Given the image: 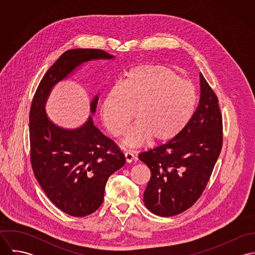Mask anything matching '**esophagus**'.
I'll return each instance as SVG.
<instances>
[{
  "mask_svg": "<svg viewBox=\"0 0 255 255\" xmlns=\"http://www.w3.org/2000/svg\"><path fill=\"white\" fill-rule=\"evenodd\" d=\"M125 157H126V161H127L128 163H131V162L134 160V158H135L134 154H133L132 152H130V151H127V152L125 153Z\"/></svg>",
  "mask_w": 255,
  "mask_h": 255,
  "instance_id": "esophagus-1",
  "label": "esophagus"
}]
</instances>
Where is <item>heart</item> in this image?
I'll return each instance as SVG.
<instances>
[{
  "label": "heart",
  "instance_id": "heart-1",
  "mask_svg": "<svg viewBox=\"0 0 255 255\" xmlns=\"http://www.w3.org/2000/svg\"><path fill=\"white\" fill-rule=\"evenodd\" d=\"M191 82L159 65H143L126 73L121 83L105 93L100 115L114 135H122L133 117L124 144L141 145L152 138L167 140L178 134L190 120L196 105Z\"/></svg>",
  "mask_w": 255,
  "mask_h": 255
}]
</instances>
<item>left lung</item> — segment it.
Segmentation results:
<instances>
[{"label":"left lung","mask_w":255,"mask_h":255,"mask_svg":"<svg viewBox=\"0 0 255 255\" xmlns=\"http://www.w3.org/2000/svg\"><path fill=\"white\" fill-rule=\"evenodd\" d=\"M199 78V104L190 121L168 142L138 155L151 172L143 201L158 216L178 215L195 203L222 149L218 99L201 73Z\"/></svg>","instance_id":"left-lung-1"}]
</instances>
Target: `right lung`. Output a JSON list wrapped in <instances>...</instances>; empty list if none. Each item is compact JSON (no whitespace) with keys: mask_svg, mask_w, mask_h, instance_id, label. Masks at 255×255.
Masks as SVG:
<instances>
[{"mask_svg":"<svg viewBox=\"0 0 255 255\" xmlns=\"http://www.w3.org/2000/svg\"><path fill=\"white\" fill-rule=\"evenodd\" d=\"M114 59L115 56L98 49L66 51L44 74L32 100L29 135L35 178L49 199L73 217L87 216L102 205L106 182L126 164V157L94 126L91 115L78 128H62L48 117L46 103L55 85L84 64ZM98 99L96 94L90 103L92 115Z\"/></svg>","mask_w":255,"mask_h":255,"instance_id":"obj_1","label":"right lung"}]
</instances>
